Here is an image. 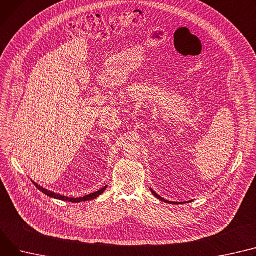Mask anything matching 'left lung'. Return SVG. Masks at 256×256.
I'll return each mask as SVG.
<instances>
[{"mask_svg": "<svg viewBox=\"0 0 256 256\" xmlns=\"http://www.w3.org/2000/svg\"><path fill=\"white\" fill-rule=\"evenodd\" d=\"M150 190H151V192H152V194H153V196H154L156 198H158V200H160L164 202H170V204H180V202H170V200H164V198H162L160 196H158L156 192H153L151 188H150Z\"/></svg>", "mask_w": 256, "mask_h": 256, "instance_id": "obj_1", "label": "left lung"}]
</instances>
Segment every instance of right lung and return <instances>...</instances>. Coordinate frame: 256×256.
Instances as JSON below:
<instances>
[{
    "label": "right lung",
    "mask_w": 256,
    "mask_h": 256,
    "mask_svg": "<svg viewBox=\"0 0 256 256\" xmlns=\"http://www.w3.org/2000/svg\"><path fill=\"white\" fill-rule=\"evenodd\" d=\"M32 182L34 183V185H35L39 190H41V192H42L43 194H45L46 196H50V198H58V200H62L72 202H85V200H94V198H98L100 194H103V192H105V190L107 188V185H106V186H104V187H102V188H100V190H98V192H92V194H86V196H81V198H69V196H62V194H58L52 192H50V190H46V188H43L42 186H40V185H39V184H37L36 182H34V181H32Z\"/></svg>",
    "instance_id": "right-lung-1"
}]
</instances>
